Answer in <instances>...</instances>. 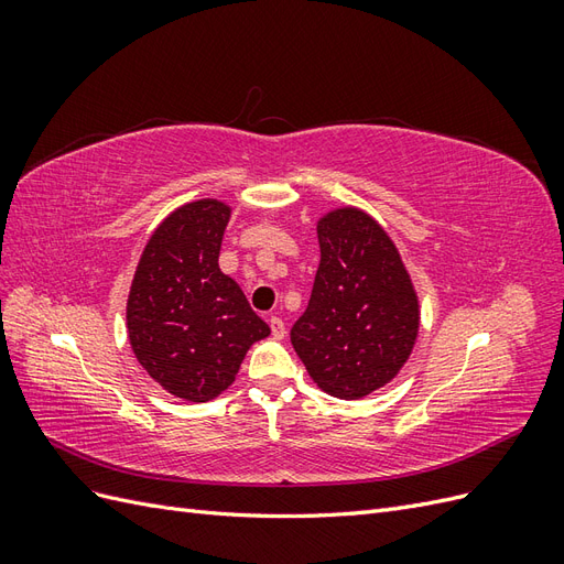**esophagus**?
Returning a JSON list of instances; mask_svg holds the SVG:
<instances>
[{
  "label": "esophagus",
  "mask_w": 564,
  "mask_h": 564,
  "mask_svg": "<svg viewBox=\"0 0 564 564\" xmlns=\"http://www.w3.org/2000/svg\"><path fill=\"white\" fill-rule=\"evenodd\" d=\"M270 332H272V336H275L278 340H282L284 336H286V327H284V322H282V317H278V315H272L270 319Z\"/></svg>",
  "instance_id": "1"
}]
</instances>
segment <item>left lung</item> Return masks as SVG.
Wrapping results in <instances>:
<instances>
[{"instance_id":"1","label":"left lung","mask_w":564,"mask_h":564,"mask_svg":"<svg viewBox=\"0 0 564 564\" xmlns=\"http://www.w3.org/2000/svg\"><path fill=\"white\" fill-rule=\"evenodd\" d=\"M319 268L292 346L334 398L383 388L412 355L419 296L398 247L369 214L340 207L317 220Z\"/></svg>"}]
</instances>
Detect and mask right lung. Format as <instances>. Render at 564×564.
I'll list each match as a JSON object with an SVG mask.
<instances>
[{
  "label": "right lung",
  "instance_id": "right-lung-1",
  "mask_svg": "<svg viewBox=\"0 0 564 564\" xmlns=\"http://www.w3.org/2000/svg\"><path fill=\"white\" fill-rule=\"evenodd\" d=\"M230 207L187 202L148 240L127 301L135 360L166 392L191 402L218 398L247 350L270 334L232 278L218 268Z\"/></svg>",
  "mask_w": 564,
  "mask_h": 564
}]
</instances>
